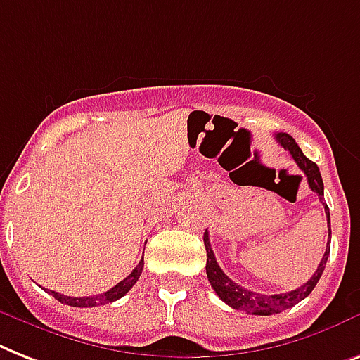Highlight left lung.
Masks as SVG:
<instances>
[{"instance_id":"8db88e82","label":"left lung","mask_w":360,"mask_h":360,"mask_svg":"<svg viewBox=\"0 0 360 360\" xmlns=\"http://www.w3.org/2000/svg\"><path fill=\"white\" fill-rule=\"evenodd\" d=\"M276 140L279 144L285 148L288 153L292 155V159L296 160V165L300 166V170L305 174L307 183L311 186L312 192H316L320 201L323 203V181L322 175H320V170H318V166L309 160L303 155V151L300 150V146L296 144V140L292 139L290 134L286 133H277ZM326 207V216H327V226H331V218H329V209ZM329 235H331V227H329ZM203 242H205V250H207V277H209L210 286L214 288V292L218 294L221 302H226L227 305L236 309V311H246L248 314H259V316H270V314H277V312L286 311V309H290L296 303H300L302 300H305L312 290H314V286L316 283L320 281V277L323 274V268H326L327 257H329V242H327L326 253H323L322 261L318 264L316 271L312 274V277L305 285H302L296 290L285 292V294H259V292L248 290L244 286H240L238 283H235L231 277H227L224 274L218 262H216V257L212 253V248H210V240H209V233L205 231V235H203Z\"/></svg>"}]
</instances>
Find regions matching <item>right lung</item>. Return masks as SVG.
<instances>
[{
    "label": "right lung",
    "instance_id": "1",
    "mask_svg": "<svg viewBox=\"0 0 360 360\" xmlns=\"http://www.w3.org/2000/svg\"><path fill=\"white\" fill-rule=\"evenodd\" d=\"M144 270V255L139 261L136 268L131 271L129 276L125 277L124 281H120L118 285H114L110 290L103 292V294H96V296H84V297H74V296H63V294H58L55 290H49V294L60 303H66L70 307H98V305H105V303H112L120 297H124L127 292L133 288V285L139 281L140 274Z\"/></svg>",
    "mask_w": 360,
    "mask_h": 360
}]
</instances>
